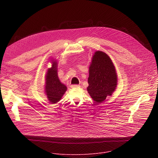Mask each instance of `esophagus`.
Masks as SVG:
<instances>
[{
	"mask_svg": "<svg viewBox=\"0 0 158 158\" xmlns=\"http://www.w3.org/2000/svg\"><path fill=\"white\" fill-rule=\"evenodd\" d=\"M80 87L79 85H71L72 88H76V87Z\"/></svg>",
	"mask_w": 158,
	"mask_h": 158,
	"instance_id": "1",
	"label": "esophagus"
}]
</instances>
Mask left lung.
Segmentation results:
<instances>
[{
	"label": "left lung",
	"instance_id": "1",
	"mask_svg": "<svg viewBox=\"0 0 158 158\" xmlns=\"http://www.w3.org/2000/svg\"><path fill=\"white\" fill-rule=\"evenodd\" d=\"M87 92L97 103L103 102L115 91L118 76L109 56L104 52H94L89 66Z\"/></svg>",
	"mask_w": 158,
	"mask_h": 158
}]
</instances>
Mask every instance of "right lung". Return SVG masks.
<instances>
[{"label":"right lung","mask_w":158,"mask_h":158,"mask_svg":"<svg viewBox=\"0 0 158 158\" xmlns=\"http://www.w3.org/2000/svg\"><path fill=\"white\" fill-rule=\"evenodd\" d=\"M52 67L48 69L46 74V85L45 93L51 104L59 102L65 91L67 87L60 81L57 75V62L54 60H51Z\"/></svg>","instance_id":"1"}]
</instances>
